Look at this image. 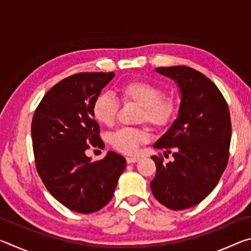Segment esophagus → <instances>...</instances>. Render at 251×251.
<instances>
[{"label": "esophagus", "instance_id": "esophagus-1", "mask_svg": "<svg viewBox=\"0 0 251 251\" xmlns=\"http://www.w3.org/2000/svg\"><path fill=\"white\" fill-rule=\"evenodd\" d=\"M126 160L128 164H134V163H137V161H139V158L138 157H127Z\"/></svg>", "mask_w": 251, "mask_h": 251}]
</instances>
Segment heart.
I'll list each match as a JSON object with an SVG mask.
<instances>
[{"label":"heart","instance_id":"obj_1","mask_svg":"<svg viewBox=\"0 0 251 251\" xmlns=\"http://www.w3.org/2000/svg\"><path fill=\"white\" fill-rule=\"evenodd\" d=\"M120 94L124 103H133L141 107L137 121L145 122L154 128L166 126L175 115L176 106L169 99H161L163 91L151 82L143 79L129 80L120 86ZM118 100L108 92L95 97L92 105L93 116L101 125L112 126L118 112ZM147 133L137 128H122L109 136V143L123 154H134L138 146L146 142Z\"/></svg>","mask_w":251,"mask_h":251}]
</instances>
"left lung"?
<instances>
[{"label": "left lung", "instance_id": "obj_1", "mask_svg": "<svg viewBox=\"0 0 251 251\" xmlns=\"http://www.w3.org/2000/svg\"><path fill=\"white\" fill-rule=\"evenodd\" d=\"M172 78L180 92L178 115L154 144L174 160L163 164L152 156L156 175L151 181L154 197L173 210H184L203 201L227 166L231 139L228 105L218 87L188 66L155 69Z\"/></svg>", "mask_w": 251, "mask_h": 251}]
</instances>
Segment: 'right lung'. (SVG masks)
Masks as SVG:
<instances>
[{
    "label": "right lung",
    "mask_w": 251,
    "mask_h": 251,
    "mask_svg": "<svg viewBox=\"0 0 251 251\" xmlns=\"http://www.w3.org/2000/svg\"><path fill=\"white\" fill-rule=\"evenodd\" d=\"M115 74L78 73L57 83L34 113L32 142L36 169L50 195L69 209L92 214L107 205L126 159L109 151L92 161L85 151L103 147L92 105Z\"/></svg>",
    "instance_id": "add662e5"
}]
</instances>
